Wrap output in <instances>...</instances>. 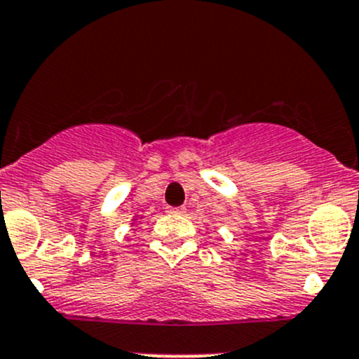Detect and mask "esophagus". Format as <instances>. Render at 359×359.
<instances>
[{
    "instance_id": "1",
    "label": "esophagus",
    "mask_w": 359,
    "mask_h": 359,
    "mask_svg": "<svg viewBox=\"0 0 359 359\" xmlns=\"http://www.w3.org/2000/svg\"><path fill=\"white\" fill-rule=\"evenodd\" d=\"M184 211H187L184 208H169L168 212H171V215H184Z\"/></svg>"
}]
</instances>
